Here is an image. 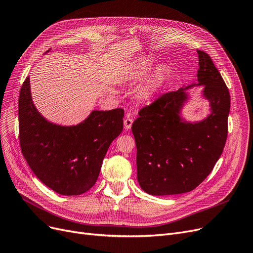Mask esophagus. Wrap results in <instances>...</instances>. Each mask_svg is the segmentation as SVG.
<instances>
[{
	"instance_id": "34e87169",
	"label": "esophagus",
	"mask_w": 253,
	"mask_h": 253,
	"mask_svg": "<svg viewBox=\"0 0 253 253\" xmlns=\"http://www.w3.org/2000/svg\"><path fill=\"white\" fill-rule=\"evenodd\" d=\"M132 123H133V119L130 118L129 115H127V117L124 120V127H125V129L129 130L131 128V126H132Z\"/></svg>"
}]
</instances>
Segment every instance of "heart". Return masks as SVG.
I'll use <instances>...</instances> for the list:
<instances>
[{"label": "heart", "instance_id": "1", "mask_svg": "<svg viewBox=\"0 0 253 253\" xmlns=\"http://www.w3.org/2000/svg\"><path fill=\"white\" fill-rule=\"evenodd\" d=\"M152 68V64L148 60H142L136 68L135 74L137 76L145 75ZM166 72L162 69H158L152 74L151 78L142 84L139 90V97L144 100H149L159 89V86L166 81Z\"/></svg>", "mask_w": 253, "mask_h": 253}]
</instances>
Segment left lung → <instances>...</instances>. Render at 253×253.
Returning <instances> with one entry per match:
<instances>
[{
    "instance_id": "8db88e82",
    "label": "left lung",
    "mask_w": 253,
    "mask_h": 253,
    "mask_svg": "<svg viewBox=\"0 0 253 253\" xmlns=\"http://www.w3.org/2000/svg\"><path fill=\"white\" fill-rule=\"evenodd\" d=\"M199 84L162 94L138 112L132 124L136 144L137 181L152 195H171L196 188L214 169L227 137L230 96L220 72L209 54L197 49ZM205 85L211 114L201 123L179 117L187 101L185 89Z\"/></svg>"
}]
</instances>
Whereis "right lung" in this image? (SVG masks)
<instances>
[{
    "instance_id": "obj_1",
    "label": "right lung",
    "mask_w": 253,
    "mask_h": 253,
    "mask_svg": "<svg viewBox=\"0 0 253 253\" xmlns=\"http://www.w3.org/2000/svg\"><path fill=\"white\" fill-rule=\"evenodd\" d=\"M124 109L93 111L76 126L52 124L32 101L30 78L18 98L21 153L36 177L62 195H80L91 189L99 175L112 141L123 130Z\"/></svg>"
}]
</instances>
